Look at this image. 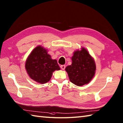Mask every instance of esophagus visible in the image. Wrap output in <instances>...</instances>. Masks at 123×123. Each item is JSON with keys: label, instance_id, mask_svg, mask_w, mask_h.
Here are the masks:
<instances>
[{"label": "esophagus", "instance_id": "obj_1", "mask_svg": "<svg viewBox=\"0 0 123 123\" xmlns=\"http://www.w3.org/2000/svg\"><path fill=\"white\" fill-rule=\"evenodd\" d=\"M60 68H61L62 70H64L65 69V65H61L60 66Z\"/></svg>", "mask_w": 123, "mask_h": 123}]
</instances>
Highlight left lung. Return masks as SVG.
<instances>
[{"label": "left lung", "mask_w": 123, "mask_h": 123, "mask_svg": "<svg viewBox=\"0 0 123 123\" xmlns=\"http://www.w3.org/2000/svg\"><path fill=\"white\" fill-rule=\"evenodd\" d=\"M72 64L65 68L70 81L77 86L88 84L95 73L94 60L84 48L74 52Z\"/></svg>", "instance_id": "obj_1"}]
</instances>
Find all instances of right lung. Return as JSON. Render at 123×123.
Instances as JSON below:
<instances>
[{
    "mask_svg": "<svg viewBox=\"0 0 123 123\" xmlns=\"http://www.w3.org/2000/svg\"><path fill=\"white\" fill-rule=\"evenodd\" d=\"M25 68L30 78L40 84L49 81L54 71L60 70L56 60L51 59L47 50L41 45L34 49L28 56Z\"/></svg>",
    "mask_w": 123,
    "mask_h": 123,
    "instance_id": "obj_1",
    "label": "right lung"
}]
</instances>
